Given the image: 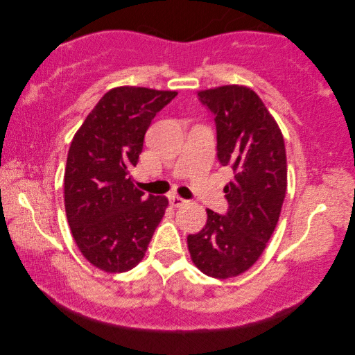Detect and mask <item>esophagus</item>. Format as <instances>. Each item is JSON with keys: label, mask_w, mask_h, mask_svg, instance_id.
<instances>
[{"label": "esophagus", "mask_w": 355, "mask_h": 355, "mask_svg": "<svg viewBox=\"0 0 355 355\" xmlns=\"http://www.w3.org/2000/svg\"><path fill=\"white\" fill-rule=\"evenodd\" d=\"M169 201H171V205H172L173 207H182V206H184L186 202H187L184 198L178 197V195H173V197L169 198Z\"/></svg>", "instance_id": "obj_1"}]
</instances>
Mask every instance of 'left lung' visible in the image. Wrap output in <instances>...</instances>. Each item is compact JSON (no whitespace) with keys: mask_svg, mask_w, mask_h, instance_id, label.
Instances as JSON below:
<instances>
[{"mask_svg":"<svg viewBox=\"0 0 355 355\" xmlns=\"http://www.w3.org/2000/svg\"><path fill=\"white\" fill-rule=\"evenodd\" d=\"M216 125L218 160L233 172L224 187L227 214L207 209L206 225L187 236L191 259L215 279L235 277L259 259L286 192L284 135L261 97L244 85L198 92Z\"/></svg>","mask_w":355,"mask_h":355,"instance_id":"8db88e82","label":"left lung"}]
</instances>
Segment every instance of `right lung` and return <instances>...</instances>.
<instances>
[{"label":"right lung","instance_id":"1","mask_svg":"<svg viewBox=\"0 0 355 355\" xmlns=\"http://www.w3.org/2000/svg\"><path fill=\"white\" fill-rule=\"evenodd\" d=\"M175 96L145 87L112 88L73 137L64 175L67 220L85 259L108 273L137 266L168 207L166 197H143L130 171L153 119Z\"/></svg>","mask_w":355,"mask_h":355}]
</instances>
